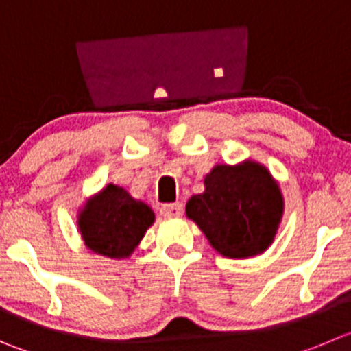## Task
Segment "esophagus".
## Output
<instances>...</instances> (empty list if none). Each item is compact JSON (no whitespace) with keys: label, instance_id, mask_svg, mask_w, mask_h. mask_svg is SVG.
<instances>
[{"label":"esophagus","instance_id":"obj_1","mask_svg":"<svg viewBox=\"0 0 351 351\" xmlns=\"http://www.w3.org/2000/svg\"><path fill=\"white\" fill-rule=\"evenodd\" d=\"M160 213H162L163 217H181L182 203H167V205H162Z\"/></svg>","mask_w":351,"mask_h":351}]
</instances>
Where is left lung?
I'll return each instance as SVG.
<instances>
[{
    "instance_id": "left-lung-1",
    "label": "left lung",
    "mask_w": 351,
    "mask_h": 351,
    "mask_svg": "<svg viewBox=\"0 0 351 351\" xmlns=\"http://www.w3.org/2000/svg\"><path fill=\"white\" fill-rule=\"evenodd\" d=\"M186 215L220 255L246 258L272 243L282 215V196L258 163L217 165L205 178V193L188 202Z\"/></svg>"
}]
</instances>
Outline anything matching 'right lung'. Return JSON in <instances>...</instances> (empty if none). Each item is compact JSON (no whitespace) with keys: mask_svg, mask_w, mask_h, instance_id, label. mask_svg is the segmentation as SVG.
Listing matches in <instances>:
<instances>
[{"mask_svg":"<svg viewBox=\"0 0 351 351\" xmlns=\"http://www.w3.org/2000/svg\"><path fill=\"white\" fill-rule=\"evenodd\" d=\"M155 213L128 191L108 184L91 199L79 217V228L88 248L110 258H122L134 252Z\"/></svg>","mask_w":351,"mask_h":351,"instance_id":"1","label":"right lung"}]
</instances>
